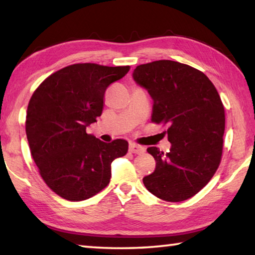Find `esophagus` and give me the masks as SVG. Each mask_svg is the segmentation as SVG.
<instances>
[{
	"label": "esophagus",
	"mask_w": 255,
	"mask_h": 255,
	"mask_svg": "<svg viewBox=\"0 0 255 255\" xmlns=\"http://www.w3.org/2000/svg\"><path fill=\"white\" fill-rule=\"evenodd\" d=\"M129 152L133 154H143L145 152V147L135 143H130L129 144Z\"/></svg>",
	"instance_id": "obj_1"
}]
</instances>
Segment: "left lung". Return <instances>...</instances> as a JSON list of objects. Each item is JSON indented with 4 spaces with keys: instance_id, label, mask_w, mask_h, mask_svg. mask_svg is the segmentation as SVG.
I'll return each mask as SVG.
<instances>
[{
    "instance_id": "1",
    "label": "left lung",
    "mask_w": 255,
    "mask_h": 255,
    "mask_svg": "<svg viewBox=\"0 0 255 255\" xmlns=\"http://www.w3.org/2000/svg\"><path fill=\"white\" fill-rule=\"evenodd\" d=\"M133 81L153 99L152 122L169 125L170 152H147L156 161L143 179L150 193L179 202L200 191L221 163L225 111L217 90L204 73L173 60L137 66Z\"/></svg>"
}]
</instances>
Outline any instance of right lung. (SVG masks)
<instances>
[{
  "mask_svg": "<svg viewBox=\"0 0 255 255\" xmlns=\"http://www.w3.org/2000/svg\"><path fill=\"white\" fill-rule=\"evenodd\" d=\"M130 70L74 64L47 77L30 99L25 132L46 184L64 199L81 201L109 183L111 163L126 155L128 143H105L86 133L105 107L108 86Z\"/></svg>",
  "mask_w": 255,
  "mask_h": 255,
  "instance_id": "obj_1",
  "label": "right lung"
}]
</instances>
